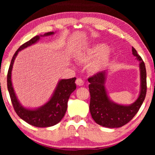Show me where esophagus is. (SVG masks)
Returning a JSON list of instances; mask_svg holds the SVG:
<instances>
[{"label":"esophagus","mask_w":155,"mask_h":155,"mask_svg":"<svg viewBox=\"0 0 155 155\" xmlns=\"http://www.w3.org/2000/svg\"><path fill=\"white\" fill-rule=\"evenodd\" d=\"M75 83H76V84H77V85H78V86H83V85L84 84V81L81 78H78L76 80Z\"/></svg>","instance_id":"1"}]
</instances>
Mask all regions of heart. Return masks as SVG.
<instances>
[{"label": "heart", "instance_id": "1", "mask_svg": "<svg viewBox=\"0 0 155 155\" xmlns=\"http://www.w3.org/2000/svg\"><path fill=\"white\" fill-rule=\"evenodd\" d=\"M76 59L81 63L86 64L92 61L88 70L91 72L95 73L104 68L109 60V53L108 52V47L103 44H97L94 47L81 52L76 56Z\"/></svg>", "mask_w": 155, "mask_h": 155}]
</instances>
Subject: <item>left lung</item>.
Masks as SVG:
<instances>
[{"label":"left lung","mask_w":155,"mask_h":155,"mask_svg":"<svg viewBox=\"0 0 155 155\" xmlns=\"http://www.w3.org/2000/svg\"><path fill=\"white\" fill-rule=\"evenodd\" d=\"M133 54L140 62V92L139 97L130 105H121L112 102L108 97L104 87L105 71L99 72L88 78L91 101L89 109L94 120L107 128H118L124 126L133 119L139 111L147 93V72L145 64L140 56L132 47Z\"/></svg>","instance_id":"1"}]
</instances>
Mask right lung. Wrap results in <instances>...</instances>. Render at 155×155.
I'll list each match as a JSON object with an SVG mask.
<instances>
[{
	"mask_svg": "<svg viewBox=\"0 0 155 155\" xmlns=\"http://www.w3.org/2000/svg\"><path fill=\"white\" fill-rule=\"evenodd\" d=\"M53 34L54 32H48L44 35H37L32 38L31 40L22 45L13 55L7 74L8 91L16 113L23 120L37 127L54 126L62 120L67 109L68 98L71 96V94L77 88L75 84L76 78L74 77L69 79L61 80L58 82L54 94H52L51 98L48 101V103L37 109L32 110L23 107L18 102L12 87L11 72L15 59L19 51L36 43L40 39L41 37H45V36H49Z\"/></svg>",
	"mask_w": 155,
	"mask_h": 155,
	"instance_id": "right-lung-1",
	"label": "right lung"
}]
</instances>
